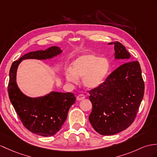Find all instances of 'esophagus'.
I'll return each instance as SVG.
<instances>
[{
  "label": "esophagus",
  "mask_w": 157,
  "mask_h": 157,
  "mask_svg": "<svg viewBox=\"0 0 157 157\" xmlns=\"http://www.w3.org/2000/svg\"><path fill=\"white\" fill-rule=\"evenodd\" d=\"M84 98H85V96L84 94H81L78 95L77 97H76V100H77V101H82V100H83Z\"/></svg>",
  "instance_id": "34e87169"
}]
</instances>
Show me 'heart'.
I'll list each match as a JSON object with an SVG mask.
<instances>
[{
	"label": "heart",
	"instance_id": "b5f03b06",
	"mask_svg": "<svg viewBox=\"0 0 157 157\" xmlns=\"http://www.w3.org/2000/svg\"><path fill=\"white\" fill-rule=\"evenodd\" d=\"M110 69V63L105 58L93 54L82 55L71 64V70L65 72V78L68 82L76 84L78 78H82L83 85L93 89L104 82Z\"/></svg>",
	"mask_w": 157,
	"mask_h": 157
}]
</instances>
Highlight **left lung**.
Masks as SVG:
<instances>
[{
	"instance_id": "8db88e82",
	"label": "left lung",
	"mask_w": 157,
	"mask_h": 157,
	"mask_svg": "<svg viewBox=\"0 0 157 157\" xmlns=\"http://www.w3.org/2000/svg\"><path fill=\"white\" fill-rule=\"evenodd\" d=\"M114 58L124 64L109 75L101 85L89 91L93 110L89 119L101 135H112L127 128L135 119L144 93L138 61L131 60L123 44L113 42Z\"/></svg>"
}]
</instances>
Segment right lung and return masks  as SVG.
<instances>
[{
    "label": "right lung",
    "mask_w": 157,
    "mask_h": 157,
    "mask_svg": "<svg viewBox=\"0 0 157 157\" xmlns=\"http://www.w3.org/2000/svg\"><path fill=\"white\" fill-rule=\"evenodd\" d=\"M62 51L58 47H51L45 51L29 52L14 61L10 69L8 85L10 101L25 128L40 136H51L59 131L67 119L68 110L75 103L76 97L71 93L54 91L41 97L26 96L17 86V68L22 60L52 59Z\"/></svg>",
    "instance_id": "right-lung-1"
}]
</instances>
